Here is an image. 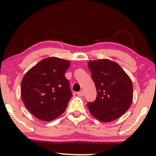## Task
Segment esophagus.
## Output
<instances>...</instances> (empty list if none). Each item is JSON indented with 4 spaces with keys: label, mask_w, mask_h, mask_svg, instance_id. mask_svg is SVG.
I'll use <instances>...</instances> for the list:
<instances>
[{
    "label": "esophagus",
    "mask_w": 156,
    "mask_h": 156,
    "mask_svg": "<svg viewBox=\"0 0 156 156\" xmlns=\"http://www.w3.org/2000/svg\"><path fill=\"white\" fill-rule=\"evenodd\" d=\"M77 94H78V96H83V94H84L83 91L81 90V91H80V92H77Z\"/></svg>",
    "instance_id": "obj_1"
}]
</instances>
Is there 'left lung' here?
<instances>
[{
    "label": "left lung",
    "instance_id": "8db88e82",
    "mask_svg": "<svg viewBox=\"0 0 156 156\" xmlns=\"http://www.w3.org/2000/svg\"><path fill=\"white\" fill-rule=\"evenodd\" d=\"M88 66L95 83L97 98L87 104L94 117L103 122L118 119L133 101V83L117 62L109 59L89 61Z\"/></svg>",
    "mask_w": 156,
    "mask_h": 156
}]
</instances>
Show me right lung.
Masks as SVG:
<instances>
[{
  "instance_id": "add662e5",
  "label": "right lung",
  "mask_w": 156,
  "mask_h": 156,
  "mask_svg": "<svg viewBox=\"0 0 156 156\" xmlns=\"http://www.w3.org/2000/svg\"><path fill=\"white\" fill-rule=\"evenodd\" d=\"M69 66V61L49 57L41 60L23 76L21 98L36 118L49 122L64 112L73 97L64 76Z\"/></svg>"
}]
</instances>
